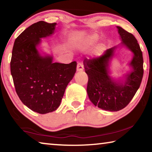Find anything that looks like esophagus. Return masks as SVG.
<instances>
[{
    "label": "esophagus",
    "mask_w": 152,
    "mask_h": 152,
    "mask_svg": "<svg viewBox=\"0 0 152 152\" xmlns=\"http://www.w3.org/2000/svg\"><path fill=\"white\" fill-rule=\"evenodd\" d=\"M83 69H84L83 64L81 63V62H78V65H77V71H78V72L83 71Z\"/></svg>",
    "instance_id": "esophagus-1"
}]
</instances>
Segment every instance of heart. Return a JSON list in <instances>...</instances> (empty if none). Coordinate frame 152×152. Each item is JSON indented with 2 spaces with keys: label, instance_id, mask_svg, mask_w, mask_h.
<instances>
[{
  "label": "heart",
  "instance_id": "b5f03b06",
  "mask_svg": "<svg viewBox=\"0 0 152 152\" xmlns=\"http://www.w3.org/2000/svg\"><path fill=\"white\" fill-rule=\"evenodd\" d=\"M98 38H99V37H98V35L96 34L90 35L86 38L85 40H84V42H82V46L84 48H88L89 46L93 45L97 41Z\"/></svg>",
  "mask_w": 152,
  "mask_h": 152
}]
</instances>
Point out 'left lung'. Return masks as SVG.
<instances>
[{"label":"left lung","instance_id":"obj_1","mask_svg":"<svg viewBox=\"0 0 152 152\" xmlns=\"http://www.w3.org/2000/svg\"><path fill=\"white\" fill-rule=\"evenodd\" d=\"M122 45L133 53L130 63L133 71L128 74L124 84L117 83L108 74V63L116 48L104 51L99 57L85 58L84 66L88 77L87 93L95 106L109 111L123 109L132 101L140 88L143 75L142 51L134 35L117 26Z\"/></svg>","mask_w":152,"mask_h":152}]
</instances>
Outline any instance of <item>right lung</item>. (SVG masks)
<instances>
[{
	"label": "right lung",
	"instance_id": "1",
	"mask_svg": "<svg viewBox=\"0 0 152 152\" xmlns=\"http://www.w3.org/2000/svg\"><path fill=\"white\" fill-rule=\"evenodd\" d=\"M56 25L43 20L31 25L17 37L12 51L11 72L18 96L40 114L58 109L76 71V61L53 63L52 57H42L36 49L41 38L52 34Z\"/></svg>",
	"mask_w": 152,
	"mask_h": 152
}]
</instances>
